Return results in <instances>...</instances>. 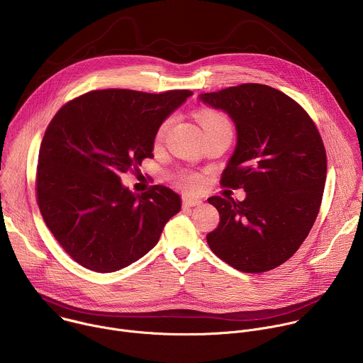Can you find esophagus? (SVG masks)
I'll return each mask as SVG.
<instances>
[{
  "label": "esophagus",
  "mask_w": 363,
  "mask_h": 363,
  "mask_svg": "<svg viewBox=\"0 0 363 363\" xmlns=\"http://www.w3.org/2000/svg\"><path fill=\"white\" fill-rule=\"evenodd\" d=\"M182 203L184 206H198L202 203V199L198 196H184Z\"/></svg>",
  "instance_id": "obj_1"
}]
</instances>
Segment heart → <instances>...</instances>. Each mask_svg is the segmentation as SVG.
Returning <instances> with one entry per match:
<instances>
[{
    "label": "heart",
    "instance_id": "b5f03b06",
    "mask_svg": "<svg viewBox=\"0 0 363 363\" xmlns=\"http://www.w3.org/2000/svg\"><path fill=\"white\" fill-rule=\"evenodd\" d=\"M198 121L202 126V130H203V135H213V133H227L231 136L233 133V125L230 122V119L221 113V112H216V111H203L198 115ZM174 123V118H168L165 119L161 126L158 128L157 130V140H162L165 138V135L168 133L171 125ZM178 181L188 186V188H194L199 178L196 175H192V174H186V172H182L178 175Z\"/></svg>",
    "mask_w": 363,
    "mask_h": 363
}]
</instances>
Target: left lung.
I'll return each instance as SVG.
<instances>
[{
  "instance_id": "1",
  "label": "left lung",
  "mask_w": 363,
  "mask_h": 363,
  "mask_svg": "<svg viewBox=\"0 0 363 363\" xmlns=\"http://www.w3.org/2000/svg\"><path fill=\"white\" fill-rule=\"evenodd\" d=\"M198 99L234 122L237 145L221 185L245 191L242 201L208 198L220 224L206 242L240 272L272 270L298 250L316 221L328 171L322 138L300 105L266 84L245 83Z\"/></svg>"
}]
</instances>
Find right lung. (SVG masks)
<instances>
[{"label":"right lung","instance_id":"1","mask_svg":"<svg viewBox=\"0 0 363 363\" xmlns=\"http://www.w3.org/2000/svg\"><path fill=\"white\" fill-rule=\"evenodd\" d=\"M189 96L94 90L50 122L38 155L37 201L45 225L80 266L97 273L130 266L181 211L171 188L135 194L121 175L153 157L158 128Z\"/></svg>","mask_w":363,"mask_h":363}]
</instances>
